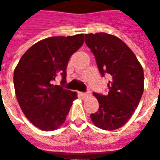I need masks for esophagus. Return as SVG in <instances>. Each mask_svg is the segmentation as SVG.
<instances>
[{"label":"esophagus","instance_id":"34e87169","mask_svg":"<svg viewBox=\"0 0 160 160\" xmlns=\"http://www.w3.org/2000/svg\"><path fill=\"white\" fill-rule=\"evenodd\" d=\"M80 95L82 98H86L87 96V94L86 92H80Z\"/></svg>","mask_w":160,"mask_h":160}]
</instances>
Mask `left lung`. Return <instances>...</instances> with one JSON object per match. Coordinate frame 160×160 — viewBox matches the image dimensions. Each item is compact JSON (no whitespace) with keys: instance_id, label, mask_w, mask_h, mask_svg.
Here are the masks:
<instances>
[{"instance_id":"8db88e82","label":"left lung","mask_w":160,"mask_h":160,"mask_svg":"<svg viewBox=\"0 0 160 160\" xmlns=\"http://www.w3.org/2000/svg\"><path fill=\"white\" fill-rule=\"evenodd\" d=\"M85 42L93 53L102 76L109 74L108 94L93 92L98 111L91 114L92 122L104 130H115L134 114L144 91L143 68L136 56L118 37L104 32L86 34Z\"/></svg>"}]
</instances>
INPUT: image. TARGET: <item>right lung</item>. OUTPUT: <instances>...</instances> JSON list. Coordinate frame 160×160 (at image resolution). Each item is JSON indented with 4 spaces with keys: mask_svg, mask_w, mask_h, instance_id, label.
<instances>
[{
    "mask_svg": "<svg viewBox=\"0 0 160 160\" xmlns=\"http://www.w3.org/2000/svg\"><path fill=\"white\" fill-rule=\"evenodd\" d=\"M83 42L84 34L42 39L23 55L15 68L13 84L19 106L41 130H55L62 125L77 98L75 92L51 83L59 74L61 84L66 83L70 56Z\"/></svg>",
    "mask_w": 160,
    "mask_h": 160,
    "instance_id": "obj_1",
    "label": "right lung"
}]
</instances>
